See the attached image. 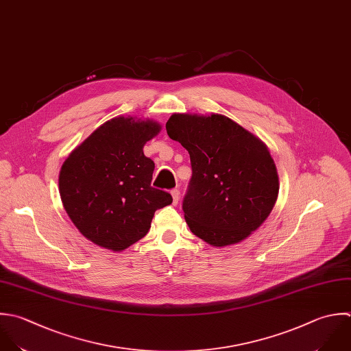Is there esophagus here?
Instances as JSON below:
<instances>
[{"label": "esophagus", "mask_w": 351, "mask_h": 351, "mask_svg": "<svg viewBox=\"0 0 351 351\" xmlns=\"http://www.w3.org/2000/svg\"><path fill=\"white\" fill-rule=\"evenodd\" d=\"M171 194H172V198H173V205H178L179 198H180V191H179L178 189H173V190L171 191Z\"/></svg>", "instance_id": "1"}]
</instances>
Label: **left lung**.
<instances>
[{"label":"left lung","mask_w":351,"mask_h":351,"mask_svg":"<svg viewBox=\"0 0 351 351\" xmlns=\"http://www.w3.org/2000/svg\"><path fill=\"white\" fill-rule=\"evenodd\" d=\"M165 128L190 154L183 212L191 232L216 247L246 239L267 220L279 194L267 145L217 113H173Z\"/></svg>","instance_id":"left-lung-1"}]
</instances>
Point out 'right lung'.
<instances>
[{
	"label": "right lung",
	"mask_w": 351,
	"mask_h": 351,
	"mask_svg": "<svg viewBox=\"0 0 351 351\" xmlns=\"http://www.w3.org/2000/svg\"><path fill=\"white\" fill-rule=\"evenodd\" d=\"M161 131L153 120L119 116L99 125L64 161L58 191L65 212L93 243L123 252L142 239L169 193L152 187L143 146Z\"/></svg>",
	"instance_id": "obj_1"
}]
</instances>
